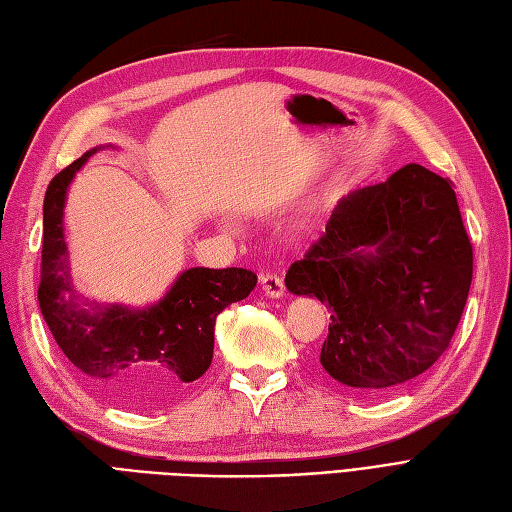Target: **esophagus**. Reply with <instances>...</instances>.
<instances>
[{"instance_id": "esophagus-1", "label": "esophagus", "mask_w": 512, "mask_h": 512, "mask_svg": "<svg viewBox=\"0 0 512 512\" xmlns=\"http://www.w3.org/2000/svg\"><path fill=\"white\" fill-rule=\"evenodd\" d=\"M260 284H262V293H265L267 297H282L284 295V280L280 273L275 271H267L260 275Z\"/></svg>"}]
</instances>
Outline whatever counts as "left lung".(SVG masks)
I'll list each match as a JSON object with an SVG mask.
<instances>
[{
    "label": "left lung",
    "mask_w": 512,
    "mask_h": 512,
    "mask_svg": "<svg viewBox=\"0 0 512 512\" xmlns=\"http://www.w3.org/2000/svg\"><path fill=\"white\" fill-rule=\"evenodd\" d=\"M368 246L376 254L364 253ZM474 254L448 178L409 163L342 198L286 288L329 303L321 366L357 394L416 379L450 347Z\"/></svg>",
    "instance_id": "left-lung-1"
}]
</instances>
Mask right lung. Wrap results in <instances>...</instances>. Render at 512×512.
<instances>
[{
  "mask_svg": "<svg viewBox=\"0 0 512 512\" xmlns=\"http://www.w3.org/2000/svg\"><path fill=\"white\" fill-rule=\"evenodd\" d=\"M51 178L43 206V262L38 303L64 355L94 390L127 407H146L200 379L211 366L217 314L252 293L250 269H204L181 273L157 306L131 312L77 310L62 232L66 187L90 155Z\"/></svg>",
  "mask_w": 512,
  "mask_h": 512,
  "instance_id": "1",
  "label": "right lung"
}]
</instances>
